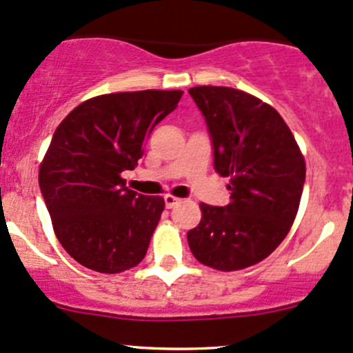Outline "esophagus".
Returning <instances> with one entry per match:
<instances>
[{
    "instance_id": "34e87169",
    "label": "esophagus",
    "mask_w": 353,
    "mask_h": 353,
    "mask_svg": "<svg viewBox=\"0 0 353 353\" xmlns=\"http://www.w3.org/2000/svg\"><path fill=\"white\" fill-rule=\"evenodd\" d=\"M164 201H165V206L167 208H174L176 205H179L181 199L176 198V196H172V194H165L164 196Z\"/></svg>"
}]
</instances>
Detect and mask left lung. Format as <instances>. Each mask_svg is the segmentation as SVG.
<instances>
[{"mask_svg":"<svg viewBox=\"0 0 353 353\" xmlns=\"http://www.w3.org/2000/svg\"><path fill=\"white\" fill-rule=\"evenodd\" d=\"M205 117L214 169L230 177V203H201L188 232L192 255L216 270H240L269 257L291 230L301 201L306 164L279 113L233 88L189 89Z\"/></svg>","mask_w":353,"mask_h":353,"instance_id":"obj_1","label":"left lung"}]
</instances>
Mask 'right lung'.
<instances>
[{"mask_svg":"<svg viewBox=\"0 0 353 353\" xmlns=\"http://www.w3.org/2000/svg\"><path fill=\"white\" fill-rule=\"evenodd\" d=\"M183 91L113 92L74 108L54 132L39 184L54 232L81 265L118 274L143 261L164 211L161 196L125 186L155 125Z\"/></svg>","mask_w":353,"mask_h":353,"instance_id":"add662e5","label":"right lung"}]
</instances>
